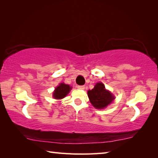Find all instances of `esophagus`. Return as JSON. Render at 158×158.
<instances>
[{"label":"esophagus","instance_id":"34e87169","mask_svg":"<svg viewBox=\"0 0 158 158\" xmlns=\"http://www.w3.org/2000/svg\"><path fill=\"white\" fill-rule=\"evenodd\" d=\"M77 89L84 90L85 89V87H84V85H77Z\"/></svg>","mask_w":158,"mask_h":158}]
</instances>
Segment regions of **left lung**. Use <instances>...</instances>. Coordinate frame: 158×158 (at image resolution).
Masks as SVG:
<instances>
[{"mask_svg": "<svg viewBox=\"0 0 158 158\" xmlns=\"http://www.w3.org/2000/svg\"><path fill=\"white\" fill-rule=\"evenodd\" d=\"M88 96L93 106L98 109L106 107L115 99L112 93L106 90L105 85L101 82L97 83L92 90H88Z\"/></svg>", "mask_w": 158, "mask_h": 158, "instance_id": "1", "label": "left lung"}]
</instances>
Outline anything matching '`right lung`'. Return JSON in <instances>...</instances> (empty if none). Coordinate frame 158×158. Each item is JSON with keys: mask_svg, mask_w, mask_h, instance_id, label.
<instances>
[{"mask_svg": "<svg viewBox=\"0 0 158 158\" xmlns=\"http://www.w3.org/2000/svg\"><path fill=\"white\" fill-rule=\"evenodd\" d=\"M72 89V87L69 86V85L61 83L55 89V90L53 93V97L55 99H63L68 94L69 92Z\"/></svg>", "mask_w": 158, "mask_h": 158, "instance_id": "add662e5", "label": "right lung"}]
</instances>
